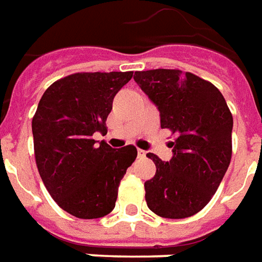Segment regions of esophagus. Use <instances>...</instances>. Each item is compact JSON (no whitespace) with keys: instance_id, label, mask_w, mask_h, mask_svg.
I'll use <instances>...</instances> for the list:
<instances>
[{"instance_id":"1","label":"esophagus","mask_w":262,"mask_h":262,"mask_svg":"<svg viewBox=\"0 0 262 262\" xmlns=\"http://www.w3.org/2000/svg\"><path fill=\"white\" fill-rule=\"evenodd\" d=\"M137 154H138V157H140V158H144V157H145V154H147V152H145V151H144V149H137Z\"/></svg>"}]
</instances>
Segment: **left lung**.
<instances>
[{"label": "left lung", "instance_id": "1", "mask_svg": "<svg viewBox=\"0 0 262 262\" xmlns=\"http://www.w3.org/2000/svg\"><path fill=\"white\" fill-rule=\"evenodd\" d=\"M135 82L160 110L161 128L177 134L172 158L155 154V176L145 181L148 208L164 218L203 210L223 181L232 154V114L210 81L180 70L135 71Z\"/></svg>", "mask_w": 262, "mask_h": 262}]
</instances>
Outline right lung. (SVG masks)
I'll use <instances>...</instances> for the list:
<instances>
[{
  "instance_id": "obj_1",
  "label": "right lung",
  "mask_w": 262,
  "mask_h": 262,
  "mask_svg": "<svg viewBox=\"0 0 262 262\" xmlns=\"http://www.w3.org/2000/svg\"><path fill=\"white\" fill-rule=\"evenodd\" d=\"M133 78L127 73H77L45 90L32 117L35 162L45 188L68 214L101 218L115 207L118 187L137 148L95 144L107 133L115 94Z\"/></svg>"
}]
</instances>
